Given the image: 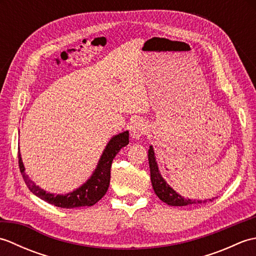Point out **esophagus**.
Instances as JSON below:
<instances>
[{
  "label": "esophagus",
  "mask_w": 256,
  "mask_h": 256,
  "mask_svg": "<svg viewBox=\"0 0 256 256\" xmlns=\"http://www.w3.org/2000/svg\"><path fill=\"white\" fill-rule=\"evenodd\" d=\"M146 131H148V126H146L145 122L142 121V120L135 121L131 125V128H130V133H131L133 140H140L144 134H146Z\"/></svg>",
  "instance_id": "obj_1"
}]
</instances>
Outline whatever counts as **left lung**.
<instances>
[{"instance_id":"1","label":"left lung","mask_w":256,"mask_h":256,"mask_svg":"<svg viewBox=\"0 0 256 256\" xmlns=\"http://www.w3.org/2000/svg\"><path fill=\"white\" fill-rule=\"evenodd\" d=\"M148 164H150V182L153 184V189L155 194H157L162 202H165L170 206H189L194 204H206L209 202V201L214 200L212 199H206V200H196V199H188L184 198L180 194H177L175 190H174L170 184L166 182L164 178L162 177L158 165H157L155 153L153 150V146H150L148 150Z\"/></svg>"}]
</instances>
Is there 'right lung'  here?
I'll list each match as a JSON object with an SVG mask.
<instances>
[{
	"instance_id": "obj_1",
	"label": "right lung",
	"mask_w": 256,
	"mask_h": 256,
	"mask_svg": "<svg viewBox=\"0 0 256 256\" xmlns=\"http://www.w3.org/2000/svg\"><path fill=\"white\" fill-rule=\"evenodd\" d=\"M128 144V131L120 133L108 140L101 158L98 162L96 168L91 177L82 186H80L72 192L66 194H55L46 192L44 189L36 186L35 182L30 180L28 175H26L25 167L22 162V157L18 148V165L22 176L30 192L38 198L45 200L46 202L60 208L72 209L79 206H90L96 204L108 192L111 178V165L114 157L122 148Z\"/></svg>"
}]
</instances>
